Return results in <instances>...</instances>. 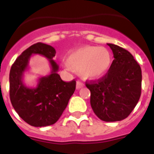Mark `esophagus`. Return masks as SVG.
Masks as SVG:
<instances>
[{
    "mask_svg": "<svg viewBox=\"0 0 154 154\" xmlns=\"http://www.w3.org/2000/svg\"><path fill=\"white\" fill-rule=\"evenodd\" d=\"M84 87V84L82 82H80V81H77V89H80L81 87Z\"/></svg>",
    "mask_w": 154,
    "mask_h": 154,
    "instance_id": "1",
    "label": "esophagus"
}]
</instances>
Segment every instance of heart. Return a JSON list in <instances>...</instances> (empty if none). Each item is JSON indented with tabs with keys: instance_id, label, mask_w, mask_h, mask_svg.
I'll use <instances>...</instances> for the list:
<instances>
[{
	"instance_id": "heart-1",
	"label": "heart",
	"mask_w": 154,
	"mask_h": 154,
	"mask_svg": "<svg viewBox=\"0 0 154 154\" xmlns=\"http://www.w3.org/2000/svg\"><path fill=\"white\" fill-rule=\"evenodd\" d=\"M68 64L80 71L87 79H98L108 72L112 63V56L107 48L99 46H85L71 52Z\"/></svg>"
}]
</instances>
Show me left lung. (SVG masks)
<instances>
[{"label": "left lung", "mask_w": 154, "mask_h": 154, "mask_svg": "<svg viewBox=\"0 0 154 154\" xmlns=\"http://www.w3.org/2000/svg\"><path fill=\"white\" fill-rule=\"evenodd\" d=\"M115 59L110 70L97 81L87 82L91 91V106L103 121L114 122L125 119L134 109L141 95V67L129 51L107 44Z\"/></svg>", "instance_id": "obj_1"}]
</instances>
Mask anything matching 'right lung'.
Masks as SVG:
<instances>
[{
  "label": "right lung",
  "mask_w": 154,
  "mask_h": 154,
  "mask_svg": "<svg viewBox=\"0 0 154 154\" xmlns=\"http://www.w3.org/2000/svg\"><path fill=\"white\" fill-rule=\"evenodd\" d=\"M32 54H40L51 63L52 71L39 79L37 87L27 88L23 83V75L28 68ZM56 54L54 47L37 43L19 56L10 72V98L15 110L25 122L35 127L54 125L66 109L76 89V81L66 82L57 73L58 65L53 58Z\"/></svg>",
  "instance_id": "right-lung-1"
}]
</instances>
